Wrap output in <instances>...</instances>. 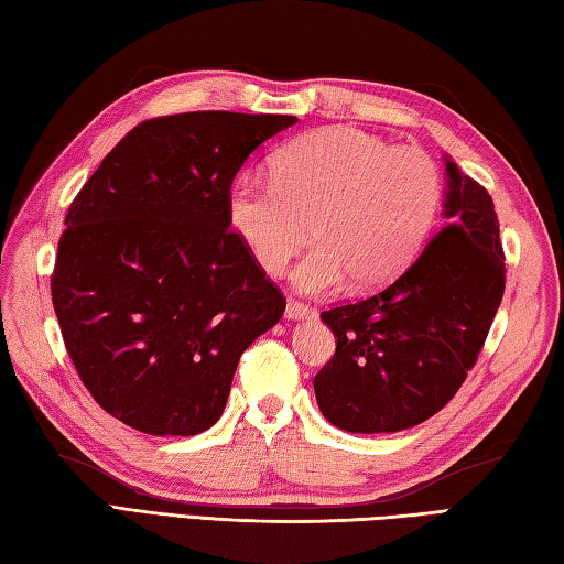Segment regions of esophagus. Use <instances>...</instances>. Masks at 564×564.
I'll use <instances>...</instances> for the list:
<instances>
[{
  "mask_svg": "<svg viewBox=\"0 0 564 564\" xmlns=\"http://www.w3.org/2000/svg\"><path fill=\"white\" fill-rule=\"evenodd\" d=\"M310 315H315V310L301 301H293V297L289 301V305H285V317L289 319H305Z\"/></svg>",
  "mask_w": 564,
  "mask_h": 564,
  "instance_id": "34e87169",
  "label": "esophagus"
}]
</instances>
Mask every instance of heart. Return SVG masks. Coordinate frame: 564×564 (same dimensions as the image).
<instances>
[{"mask_svg": "<svg viewBox=\"0 0 564 564\" xmlns=\"http://www.w3.org/2000/svg\"><path fill=\"white\" fill-rule=\"evenodd\" d=\"M443 172L422 148H392L354 126L319 128L271 158V182L239 174L227 218L259 267L279 275L305 245L293 283L305 293L356 291L400 275L429 242Z\"/></svg>", "mask_w": 564, "mask_h": 564, "instance_id": "heart-1", "label": "heart"}]
</instances>
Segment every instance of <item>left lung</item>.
Masks as SVG:
<instances>
[{
    "label": "left lung",
    "mask_w": 564,
    "mask_h": 564,
    "mask_svg": "<svg viewBox=\"0 0 564 564\" xmlns=\"http://www.w3.org/2000/svg\"><path fill=\"white\" fill-rule=\"evenodd\" d=\"M446 225L386 289L322 313L337 351L315 376L327 422L386 434L426 422L473 370L505 295L492 196L446 164Z\"/></svg>",
    "instance_id": "left-lung-1"
}]
</instances>
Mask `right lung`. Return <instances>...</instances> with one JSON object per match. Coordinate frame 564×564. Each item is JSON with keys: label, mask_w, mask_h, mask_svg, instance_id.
Listing matches in <instances>:
<instances>
[{"label": "right lung", "mask_w": 564, "mask_h": 564, "mask_svg": "<svg viewBox=\"0 0 564 564\" xmlns=\"http://www.w3.org/2000/svg\"><path fill=\"white\" fill-rule=\"evenodd\" d=\"M295 116L191 111L138 123L69 203L53 307L84 388L118 422L194 436L285 297L227 218V191Z\"/></svg>", "instance_id": "add662e5"}]
</instances>
